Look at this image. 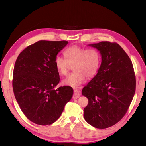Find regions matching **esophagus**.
Instances as JSON below:
<instances>
[{
	"instance_id": "34e87169",
	"label": "esophagus",
	"mask_w": 146,
	"mask_h": 146,
	"mask_svg": "<svg viewBox=\"0 0 146 146\" xmlns=\"http://www.w3.org/2000/svg\"><path fill=\"white\" fill-rule=\"evenodd\" d=\"M80 92H79V91L77 90H74V94L73 95L72 98L74 99H77L79 98V97H80Z\"/></svg>"
}]
</instances>
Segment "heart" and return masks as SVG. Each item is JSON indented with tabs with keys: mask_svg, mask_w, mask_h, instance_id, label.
I'll return each instance as SVG.
<instances>
[{
	"mask_svg": "<svg viewBox=\"0 0 146 146\" xmlns=\"http://www.w3.org/2000/svg\"><path fill=\"white\" fill-rule=\"evenodd\" d=\"M64 58L56 56L54 65L60 74L64 76L68 72L70 65L74 72L70 74L62 81L64 85L77 87L85 82L86 77L90 78L95 76L100 65V55L93 48L85 49L78 46H72L64 50Z\"/></svg>",
	"mask_w": 146,
	"mask_h": 146,
	"instance_id": "obj_1",
	"label": "heart"
}]
</instances>
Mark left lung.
I'll use <instances>...</instances> for the list:
<instances>
[{"mask_svg": "<svg viewBox=\"0 0 146 146\" xmlns=\"http://www.w3.org/2000/svg\"><path fill=\"white\" fill-rule=\"evenodd\" d=\"M88 46L99 52L102 61L98 73L82 91L88 99L84 118L92 127L106 129L116 124L127 111L135 92L134 69L118 44L102 41Z\"/></svg>", "mask_w": 146, "mask_h": 146, "instance_id": "left-lung-1", "label": "left lung"}]
</instances>
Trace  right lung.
<instances>
[{
    "label": "right lung",
    "mask_w": 146,
    "mask_h": 146,
    "mask_svg": "<svg viewBox=\"0 0 146 146\" xmlns=\"http://www.w3.org/2000/svg\"><path fill=\"white\" fill-rule=\"evenodd\" d=\"M68 44L66 41H39L26 47L16 61L13 77L15 98L25 116L36 124L55 122L72 98V87L55 89L60 76L54 60Z\"/></svg>",
    "instance_id": "right-lung-1"
}]
</instances>
